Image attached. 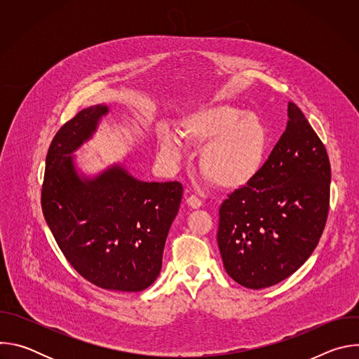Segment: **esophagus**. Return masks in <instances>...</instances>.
<instances>
[{
    "label": "esophagus",
    "mask_w": 359,
    "mask_h": 359,
    "mask_svg": "<svg viewBox=\"0 0 359 359\" xmlns=\"http://www.w3.org/2000/svg\"><path fill=\"white\" fill-rule=\"evenodd\" d=\"M186 203H187V206L191 208V209H200L201 208V200L197 198L196 196H189L186 198Z\"/></svg>",
    "instance_id": "1"
}]
</instances>
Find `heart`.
<instances>
[{"label":"heart","instance_id":"heart-1","mask_svg":"<svg viewBox=\"0 0 359 359\" xmlns=\"http://www.w3.org/2000/svg\"><path fill=\"white\" fill-rule=\"evenodd\" d=\"M180 139L201 146L198 170L212 186L234 191L250 186L264 169L270 150V130L255 112L227 104H210L186 114L177 125ZM161 156L176 163L183 146L172 133L158 142Z\"/></svg>","mask_w":359,"mask_h":359}]
</instances>
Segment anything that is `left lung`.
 <instances>
[{
  "label": "left lung",
  "mask_w": 359,
  "mask_h": 359,
  "mask_svg": "<svg viewBox=\"0 0 359 359\" xmlns=\"http://www.w3.org/2000/svg\"><path fill=\"white\" fill-rule=\"evenodd\" d=\"M330 182L324 143L288 102L285 132L263 172L220 206L217 244L227 274L243 287L260 290L295 273L324 231Z\"/></svg>",
  "instance_id": "1"
}]
</instances>
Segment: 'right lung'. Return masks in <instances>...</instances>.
Segmentation results:
<instances>
[{
    "instance_id": "obj_1",
    "label": "right lung",
    "mask_w": 359,
    "mask_h": 359,
    "mask_svg": "<svg viewBox=\"0 0 359 359\" xmlns=\"http://www.w3.org/2000/svg\"><path fill=\"white\" fill-rule=\"evenodd\" d=\"M108 107L78 112L48 149L41 206L69 264L89 283L136 292L155 283L166 237L182 201L179 182H140L115 165L89 179L72 153L88 140Z\"/></svg>"
}]
</instances>
